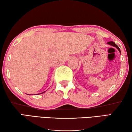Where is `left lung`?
Returning <instances> with one entry per match:
<instances>
[{
  "mask_svg": "<svg viewBox=\"0 0 132 132\" xmlns=\"http://www.w3.org/2000/svg\"><path fill=\"white\" fill-rule=\"evenodd\" d=\"M108 45H111V46H114V47H116L118 50H119V52L121 53V50H120V48H119V47H118V46L116 44H115L114 42H112V41H111V42H108L107 43Z\"/></svg>",
  "mask_w": 132,
  "mask_h": 132,
  "instance_id": "left-lung-1",
  "label": "left lung"
}]
</instances>
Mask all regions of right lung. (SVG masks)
Returning <instances> with one entry per match:
<instances>
[{
  "label": "right lung",
  "mask_w": 132,
  "mask_h": 132,
  "mask_svg": "<svg viewBox=\"0 0 132 132\" xmlns=\"http://www.w3.org/2000/svg\"><path fill=\"white\" fill-rule=\"evenodd\" d=\"M45 92H42V93H39V94H42V93H45ZM36 94H35V95H36ZM28 95H29V94H28Z\"/></svg>",
  "instance_id": "add662e5"
}]
</instances>
